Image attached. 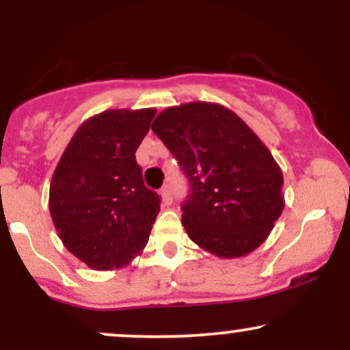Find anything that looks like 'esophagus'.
<instances>
[{
  "instance_id": "obj_1",
  "label": "esophagus",
  "mask_w": 350,
  "mask_h": 350,
  "mask_svg": "<svg viewBox=\"0 0 350 350\" xmlns=\"http://www.w3.org/2000/svg\"><path fill=\"white\" fill-rule=\"evenodd\" d=\"M161 198H163V202L167 204V206H170V204L172 202V196H171V189H170V186H164V187L161 189Z\"/></svg>"
}]
</instances>
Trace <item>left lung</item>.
<instances>
[{
    "label": "left lung",
    "mask_w": 350,
    "mask_h": 350,
    "mask_svg": "<svg viewBox=\"0 0 350 350\" xmlns=\"http://www.w3.org/2000/svg\"><path fill=\"white\" fill-rule=\"evenodd\" d=\"M186 172L183 226L198 247L242 258L268 239L284 208L283 172L250 126L227 107L189 102L151 124Z\"/></svg>",
    "instance_id": "8db88e82"
}]
</instances>
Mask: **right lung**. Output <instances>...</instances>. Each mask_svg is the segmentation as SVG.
Masks as SVG:
<instances>
[{
  "label": "right lung",
  "mask_w": 350,
  "mask_h": 350,
  "mask_svg": "<svg viewBox=\"0 0 350 350\" xmlns=\"http://www.w3.org/2000/svg\"><path fill=\"white\" fill-rule=\"evenodd\" d=\"M154 108H116L87 118L60 156L49 212L64 247L88 268L118 270L142 255L159 214L135 152Z\"/></svg>",
  "instance_id": "add662e5"
}]
</instances>
